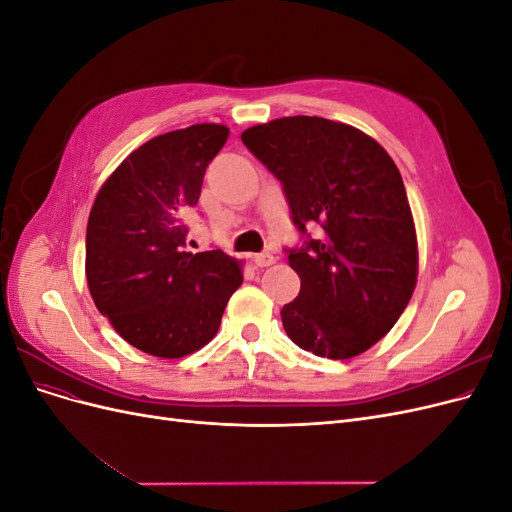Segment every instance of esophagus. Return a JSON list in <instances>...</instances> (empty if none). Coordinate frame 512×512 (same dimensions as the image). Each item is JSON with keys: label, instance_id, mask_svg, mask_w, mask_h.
Instances as JSON below:
<instances>
[{"label": "esophagus", "instance_id": "1", "mask_svg": "<svg viewBox=\"0 0 512 512\" xmlns=\"http://www.w3.org/2000/svg\"><path fill=\"white\" fill-rule=\"evenodd\" d=\"M275 262V256L271 252H260V254H254V265L256 267H269Z\"/></svg>", "mask_w": 512, "mask_h": 512}]
</instances>
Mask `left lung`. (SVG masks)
Masks as SVG:
<instances>
[{
	"label": "left lung",
	"mask_w": 512,
	"mask_h": 512,
	"mask_svg": "<svg viewBox=\"0 0 512 512\" xmlns=\"http://www.w3.org/2000/svg\"><path fill=\"white\" fill-rule=\"evenodd\" d=\"M282 183L301 277L282 307L288 337L327 359H350L393 329L416 286V230L399 170L374 138L322 117H284L241 134ZM318 223L314 240L306 226Z\"/></svg>",
	"instance_id": "1"
}]
</instances>
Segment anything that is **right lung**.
Wrapping results in <instances>:
<instances>
[{"label":"right lung","mask_w":512,"mask_h":512,"mask_svg":"<svg viewBox=\"0 0 512 512\" xmlns=\"http://www.w3.org/2000/svg\"><path fill=\"white\" fill-rule=\"evenodd\" d=\"M230 130L196 123L151 138L106 179L87 222L85 271L100 314L134 348L179 359L211 342L243 277L220 250H188V215Z\"/></svg>","instance_id":"add662e5"}]
</instances>
